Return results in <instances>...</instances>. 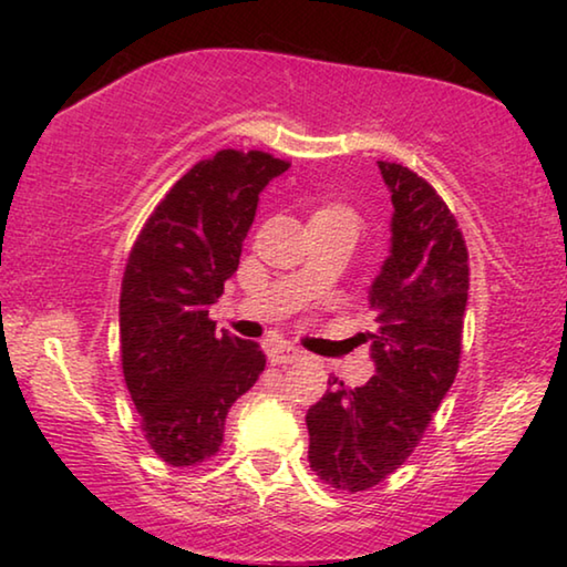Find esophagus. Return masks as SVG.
<instances>
[{
    "label": "esophagus",
    "mask_w": 567,
    "mask_h": 567,
    "mask_svg": "<svg viewBox=\"0 0 567 567\" xmlns=\"http://www.w3.org/2000/svg\"><path fill=\"white\" fill-rule=\"evenodd\" d=\"M267 358L275 364H292L297 360H302V352L287 342H275L267 348Z\"/></svg>",
    "instance_id": "esophagus-1"
}]
</instances>
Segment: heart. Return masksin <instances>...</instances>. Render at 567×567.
Returning a JSON list of instances; mask_svg holds the SVG:
<instances>
[{"instance_id":"heart-1","label":"heart","mask_w":567,"mask_h":567,"mask_svg":"<svg viewBox=\"0 0 567 567\" xmlns=\"http://www.w3.org/2000/svg\"><path fill=\"white\" fill-rule=\"evenodd\" d=\"M322 213H344V209H322Z\"/></svg>"}]
</instances>
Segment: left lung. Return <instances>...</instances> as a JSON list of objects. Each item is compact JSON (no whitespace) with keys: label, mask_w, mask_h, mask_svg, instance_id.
Instances as JSON below:
<instances>
[{"label":"left lung","mask_w":567,"mask_h":567,"mask_svg":"<svg viewBox=\"0 0 567 567\" xmlns=\"http://www.w3.org/2000/svg\"><path fill=\"white\" fill-rule=\"evenodd\" d=\"M390 192V249L370 285L375 312L360 388L338 378L307 410L310 467L322 483L360 493L378 485L417 447L457 375L467 305V249L455 217L415 172L378 162Z\"/></svg>","instance_id":"left-lung-1"}]
</instances>
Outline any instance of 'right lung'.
<instances>
[{
	"instance_id": "right-lung-1",
	"label": "right lung",
	"mask_w": 567,
	"mask_h": 567,
	"mask_svg": "<svg viewBox=\"0 0 567 567\" xmlns=\"http://www.w3.org/2000/svg\"><path fill=\"white\" fill-rule=\"evenodd\" d=\"M287 167L237 150L197 162L132 247L120 295L124 382L147 443L175 467L217 453L229 408L265 370L260 344L215 332L209 305L237 272L260 192Z\"/></svg>"
}]
</instances>
